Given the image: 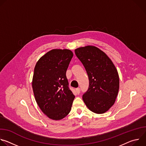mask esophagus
I'll list each match as a JSON object with an SVG mask.
<instances>
[{"label": "esophagus", "instance_id": "obj_1", "mask_svg": "<svg viewBox=\"0 0 146 146\" xmlns=\"http://www.w3.org/2000/svg\"><path fill=\"white\" fill-rule=\"evenodd\" d=\"M76 92H77V94H79L80 93V91H81V90H80V88H76Z\"/></svg>", "mask_w": 146, "mask_h": 146}]
</instances>
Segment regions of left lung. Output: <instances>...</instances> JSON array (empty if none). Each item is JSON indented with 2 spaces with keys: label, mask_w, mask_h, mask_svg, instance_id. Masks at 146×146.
Instances as JSON below:
<instances>
[{
  "label": "left lung",
  "mask_w": 146,
  "mask_h": 146,
  "mask_svg": "<svg viewBox=\"0 0 146 146\" xmlns=\"http://www.w3.org/2000/svg\"><path fill=\"white\" fill-rule=\"evenodd\" d=\"M74 52L89 79L83 100L92 112L105 113L114 105L118 92L119 76L115 66L107 55L96 47H80Z\"/></svg>",
  "instance_id": "1"
}]
</instances>
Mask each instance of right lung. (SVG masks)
I'll list each match as a JSON object with an SVG mask.
<instances>
[{
  "label": "right lung",
  "instance_id": "add662e5",
  "mask_svg": "<svg viewBox=\"0 0 146 146\" xmlns=\"http://www.w3.org/2000/svg\"><path fill=\"white\" fill-rule=\"evenodd\" d=\"M73 56L69 50H51L37 61L34 69L32 88L36 101L41 111L54 120L70 113L75 98L66 75Z\"/></svg>",
  "mask_w": 146,
  "mask_h": 146
}]
</instances>
